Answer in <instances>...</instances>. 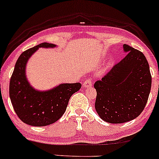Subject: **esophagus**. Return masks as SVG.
<instances>
[{
  "mask_svg": "<svg viewBox=\"0 0 159 159\" xmlns=\"http://www.w3.org/2000/svg\"><path fill=\"white\" fill-rule=\"evenodd\" d=\"M92 85V82L90 79H86L83 83V86L85 88H89V87H91Z\"/></svg>",
  "mask_w": 159,
  "mask_h": 159,
  "instance_id": "34e87169",
  "label": "esophagus"
}]
</instances>
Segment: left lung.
I'll return each mask as SVG.
<instances>
[{
    "label": "left lung",
    "mask_w": 159,
    "mask_h": 159,
    "mask_svg": "<svg viewBox=\"0 0 159 159\" xmlns=\"http://www.w3.org/2000/svg\"><path fill=\"white\" fill-rule=\"evenodd\" d=\"M123 49L125 57L94 84L96 111L101 119L113 124L139 116L151 90L152 76L143 53L126 44Z\"/></svg>",
    "instance_id": "obj_1"
}]
</instances>
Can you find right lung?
Segmentation results:
<instances>
[{"label":"right lung","mask_w":159,"mask_h":159,"mask_svg":"<svg viewBox=\"0 0 159 159\" xmlns=\"http://www.w3.org/2000/svg\"><path fill=\"white\" fill-rule=\"evenodd\" d=\"M55 44L42 43L23 52L18 58L10 82V98L16 115L23 122L32 126L49 125L65 113L73 94L81 83H63L46 91L36 90L30 85L25 74L26 64L39 48H53Z\"/></svg>","instance_id":"1"}]
</instances>
